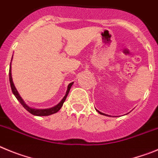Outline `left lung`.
Here are the masks:
<instances>
[{
	"label": "left lung",
	"instance_id": "left-lung-1",
	"mask_svg": "<svg viewBox=\"0 0 158 158\" xmlns=\"http://www.w3.org/2000/svg\"><path fill=\"white\" fill-rule=\"evenodd\" d=\"M97 110V112H98V113H100V114H102V115H104V116H109V115H107V114H105V113H102V112H100V111H98V109H96Z\"/></svg>",
	"mask_w": 158,
	"mask_h": 158
}]
</instances>
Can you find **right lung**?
<instances>
[{
    "instance_id": "1",
    "label": "right lung",
    "mask_w": 158,
    "mask_h": 158,
    "mask_svg": "<svg viewBox=\"0 0 158 158\" xmlns=\"http://www.w3.org/2000/svg\"><path fill=\"white\" fill-rule=\"evenodd\" d=\"M12 60H11V63H10V69H9V82L10 85H11V88H12V91L13 93V94L15 95V97L16 98V99L20 102V104L24 107V109H27V110L30 113H31L32 115H35V116H49V115H52L53 113H57L58 111L60 109V108L63 106L64 102H65L67 98V96L69 94V91H70V89L72 87V86L73 85L74 82H71L69 83V86H68V89H67L66 94H65L64 97L62 100L59 102V103L56 105V106H53L52 108H49V109H35V108H32L31 106H29L28 105H27L25 103V102L23 101V99L21 98V96L19 95V92L17 91L16 88H15V85H14V82L12 81V67H11V64H12Z\"/></svg>"
}]
</instances>
